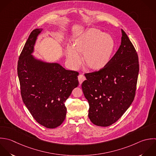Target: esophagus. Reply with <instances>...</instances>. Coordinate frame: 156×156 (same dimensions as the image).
Returning <instances> with one entry per match:
<instances>
[{"label":"esophagus","mask_w":156,"mask_h":156,"mask_svg":"<svg viewBox=\"0 0 156 156\" xmlns=\"http://www.w3.org/2000/svg\"><path fill=\"white\" fill-rule=\"evenodd\" d=\"M78 81H79L80 84H81L86 80V77L83 74L79 75L78 76Z\"/></svg>","instance_id":"1"}]
</instances>
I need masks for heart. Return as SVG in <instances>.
I'll list each match as a JSON object with an SVG mask.
<instances>
[{"label": "heart", "mask_w": 156, "mask_h": 156, "mask_svg": "<svg viewBox=\"0 0 156 156\" xmlns=\"http://www.w3.org/2000/svg\"><path fill=\"white\" fill-rule=\"evenodd\" d=\"M115 47V41L109 34L97 28H90L74 40L73 46L67 47V57L72 67H77L83 55L84 65L93 71L105 68L111 61Z\"/></svg>", "instance_id": "1"}]
</instances>
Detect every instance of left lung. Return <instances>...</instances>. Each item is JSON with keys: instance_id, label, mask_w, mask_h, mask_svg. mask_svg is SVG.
<instances>
[{"instance_id": "obj_1", "label": "left lung", "mask_w": 156, "mask_h": 156, "mask_svg": "<svg viewBox=\"0 0 156 156\" xmlns=\"http://www.w3.org/2000/svg\"><path fill=\"white\" fill-rule=\"evenodd\" d=\"M121 45L108 66L85 73L81 87L89 105V118L99 126L116 122L132 104L139 72L137 53L122 30Z\"/></svg>"}]
</instances>
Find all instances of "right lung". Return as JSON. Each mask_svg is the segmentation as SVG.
Masks as SVG:
<instances>
[{
    "label": "right lung",
    "mask_w": 156,
    "mask_h": 156,
    "mask_svg": "<svg viewBox=\"0 0 156 156\" xmlns=\"http://www.w3.org/2000/svg\"><path fill=\"white\" fill-rule=\"evenodd\" d=\"M42 29L33 30L19 56L17 75L21 97L35 120L53 129L64 122L66 100L78 86L76 71L66 70L58 63H47L35 59L31 53L37 35Z\"/></svg>",
    "instance_id": "add662e5"
}]
</instances>
